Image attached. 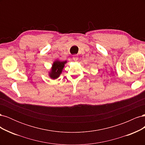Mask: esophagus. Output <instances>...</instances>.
<instances>
[{
	"label": "esophagus",
	"mask_w": 145,
	"mask_h": 145,
	"mask_svg": "<svg viewBox=\"0 0 145 145\" xmlns=\"http://www.w3.org/2000/svg\"><path fill=\"white\" fill-rule=\"evenodd\" d=\"M72 58H73V60H74V61H77V60H78V55H76V54L74 55Z\"/></svg>",
	"instance_id": "34e87169"
}]
</instances>
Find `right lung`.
<instances>
[{
  "instance_id": "add662e5",
  "label": "right lung",
  "mask_w": 145,
  "mask_h": 145,
  "mask_svg": "<svg viewBox=\"0 0 145 145\" xmlns=\"http://www.w3.org/2000/svg\"><path fill=\"white\" fill-rule=\"evenodd\" d=\"M66 63H67V61L62 62V61L56 60L52 65V69L50 72V77L52 79H56V78H58L60 74L62 73V69Z\"/></svg>"
}]
</instances>
